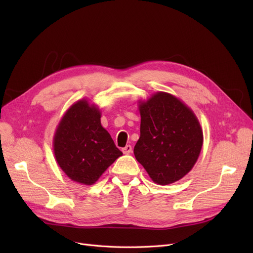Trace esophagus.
<instances>
[{
	"mask_svg": "<svg viewBox=\"0 0 253 253\" xmlns=\"http://www.w3.org/2000/svg\"><path fill=\"white\" fill-rule=\"evenodd\" d=\"M122 152L124 153V154H126V155H128V154H130L131 152H132V147L130 144H127L125 148H123L122 149Z\"/></svg>",
	"mask_w": 253,
	"mask_h": 253,
	"instance_id": "esophagus-1",
	"label": "esophagus"
}]
</instances>
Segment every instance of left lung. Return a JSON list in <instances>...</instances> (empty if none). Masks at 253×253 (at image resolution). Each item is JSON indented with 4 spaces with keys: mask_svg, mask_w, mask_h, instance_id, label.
Masks as SVG:
<instances>
[{
    "mask_svg": "<svg viewBox=\"0 0 253 253\" xmlns=\"http://www.w3.org/2000/svg\"><path fill=\"white\" fill-rule=\"evenodd\" d=\"M140 137L136 160L158 184L182 178L200 155L203 133L194 113L179 99L158 92L139 104Z\"/></svg>",
    "mask_w": 253,
    "mask_h": 253,
    "instance_id": "8db88e82",
    "label": "left lung"
}]
</instances>
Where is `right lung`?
Returning <instances> with one entry per match:
<instances>
[{
  "instance_id": "add662e5",
  "label": "right lung",
  "mask_w": 253,
  "mask_h": 253,
  "mask_svg": "<svg viewBox=\"0 0 253 253\" xmlns=\"http://www.w3.org/2000/svg\"><path fill=\"white\" fill-rule=\"evenodd\" d=\"M56 161L71 179L93 184L120 156V151L100 123V113L86 100L65 113L54 136Z\"/></svg>"
}]
</instances>
